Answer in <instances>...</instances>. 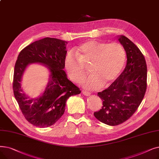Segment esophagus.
<instances>
[{"label":"esophagus","instance_id":"obj_1","mask_svg":"<svg viewBox=\"0 0 159 159\" xmlns=\"http://www.w3.org/2000/svg\"><path fill=\"white\" fill-rule=\"evenodd\" d=\"M82 92V94L86 95V96H89V95H91V93H90V92H87V91L83 90Z\"/></svg>","mask_w":159,"mask_h":159}]
</instances>
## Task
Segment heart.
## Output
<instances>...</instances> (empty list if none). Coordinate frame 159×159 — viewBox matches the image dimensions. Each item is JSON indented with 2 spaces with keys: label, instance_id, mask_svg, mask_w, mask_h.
<instances>
[{
  "label": "heart",
  "instance_id": "b5f03b06",
  "mask_svg": "<svg viewBox=\"0 0 159 159\" xmlns=\"http://www.w3.org/2000/svg\"><path fill=\"white\" fill-rule=\"evenodd\" d=\"M75 52H69L64 60L69 77L72 81L79 82L84 75V66L90 64L91 75L82 80L81 84L92 90L111 84L121 72L125 61V50L117 42L88 41L81 44Z\"/></svg>",
  "mask_w": 159,
  "mask_h": 159
}]
</instances>
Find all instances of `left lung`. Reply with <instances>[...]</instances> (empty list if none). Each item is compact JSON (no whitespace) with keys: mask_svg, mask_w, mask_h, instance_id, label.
Masks as SVG:
<instances>
[{"mask_svg":"<svg viewBox=\"0 0 159 159\" xmlns=\"http://www.w3.org/2000/svg\"><path fill=\"white\" fill-rule=\"evenodd\" d=\"M118 40L126 52V67L108 88L98 92L102 107L93 114L111 126L120 125L133 115L147 89V64L143 54L127 37L120 36Z\"/></svg>","mask_w":159,"mask_h":159,"instance_id":"left-lung-1","label":"left lung"}]
</instances>
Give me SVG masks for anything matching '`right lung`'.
<instances>
[{"label": "right lung", "mask_w": 159, "mask_h": 159, "mask_svg": "<svg viewBox=\"0 0 159 159\" xmlns=\"http://www.w3.org/2000/svg\"><path fill=\"white\" fill-rule=\"evenodd\" d=\"M66 43L59 39L45 38L26 46L18 55L13 74V94L25 119L34 126L52 125L64 114L67 99L80 93L64 71ZM32 63H43L51 72L46 91L36 99L26 96L20 85L25 67Z\"/></svg>", "instance_id": "right-lung-1"}]
</instances>
